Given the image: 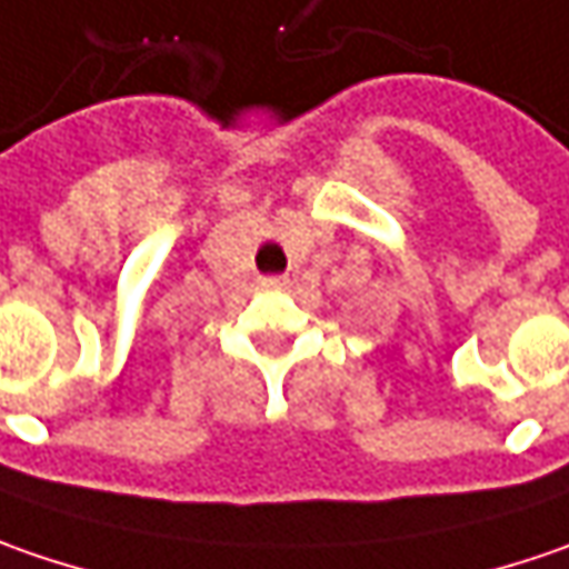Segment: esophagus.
I'll use <instances>...</instances> for the list:
<instances>
[{
  "mask_svg": "<svg viewBox=\"0 0 569 569\" xmlns=\"http://www.w3.org/2000/svg\"><path fill=\"white\" fill-rule=\"evenodd\" d=\"M286 286V277H260V289H283Z\"/></svg>",
  "mask_w": 569,
  "mask_h": 569,
  "instance_id": "34e87169",
  "label": "esophagus"
}]
</instances>
